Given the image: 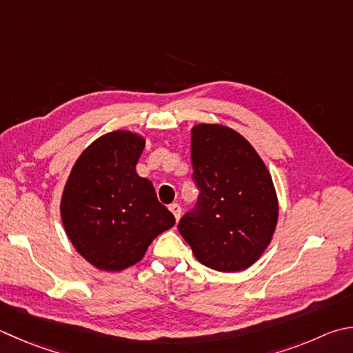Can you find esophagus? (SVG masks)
<instances>
[{
    "mask_svg": "<svg viewBox=\"0 0 353 353\" xmlns=\"http://www.w3.org/2000/svg\"><path fill=\"white\" fill-rule=\"evenodd\" d=\"M170 211L172 214H174V217H176V221H179L181 219V213H182V208L179 207V203H171L170 205Z\"/></svg>",
    "mask_w": 353,
    "mask_h": 353,
    "instance_id": "obj_1",
    "label": "esophagus"
}]
</instances>
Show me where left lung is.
<instances>
[{"instance_id":"left-lung-1","label":"left lung","mask_w":353,"mask_h":353,"mask_svg":"<svg viewBox=\"0 0 353 353\" xmlns=\"http://www.w3.org/2000/svg\"><path fill=\"white\" fill-rule=\"evenodd\" d=\"M191 165L199 197L179 222V232L203 265L225 273L245 270L276 228L270 172L241 134L222 125L193 128Z\"/></svg>"}]
</instances>
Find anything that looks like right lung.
<instances>
[{
    "label": "right lung",
    "instance_id": "add662e5",
    "mask_svg": "<svg viewBox=\"0 0 353 353\" xmlns=\"http://www.w3.org/2000/svg\"><path fill=\"white\" fill-rule=\"evenodd\" d=\"M143 137L114 131L77 160L61 197V221L83 258L106 272L131 267L152 239L174 225L152 183L136 172Z\"/></svg>",
    "mask_w": 353,
    "mask_h": 353
}]
</instances>
